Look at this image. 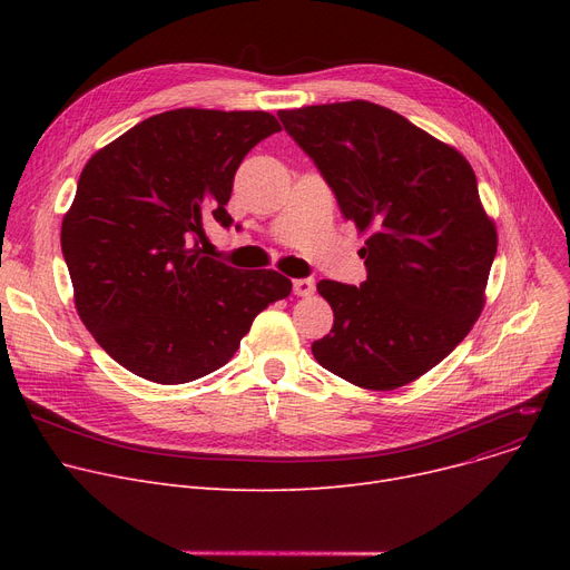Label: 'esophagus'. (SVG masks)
<instances>
[{"mask_svg":"<svg viewBox=\"0 0 570 570\" xmlns=\"http://www.w3.org/2000/svg\"><path fill=\"white\" fill-rule=\"evenodd\" d=\"M314 288H316V282H314L312 277H303V279H295V282H293V291H295V295H303V297H307V295H312V293H314Z\"/></svg>","mask_w":570,"mask_h":570,"instance_id":"1","label":"esophagus"}]
</instances>
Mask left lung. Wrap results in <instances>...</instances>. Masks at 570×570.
<instances>
[{
  "label": "left lung",
  "mask_w": 570,
  "mask_h": 570,
  "mask_svg": "<svg viewBox=\"0 0 570 570\" xmlns=\"http://www.w3.org/2000/svg\"><path fill=\"white\" fill-rule=\"evenodd\" d=\"M277 115L342 215L370 230L367 279L316 284L335 323L312 353L353 385L395 391L439 365L483 312L497 230L473 168L455 147L370 101Z\"/></svg>",
  "instance_id": "1"
}]
</instances>
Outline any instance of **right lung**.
<instances>
[{"instance_id": "add662e5", "label": "right lung", "mask_w": 570, "mask_h": 570, "mask_svg": "<svg viewBox=\"0 0 570 570\" xmlns=\"http://www.w3.org/2000/svg\"><path fill=\"white\" fill-rule=\"evenodd\" d=\"M279 129L263 110L177 108L85 164L62 254L78 316L115 363L155 383L196 381L291 293L275 269H237L200 249L205 224H233L237 166Z\"/></svg>"}]
</instances>
